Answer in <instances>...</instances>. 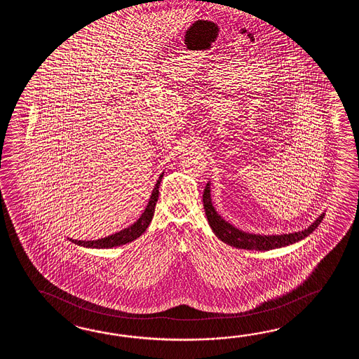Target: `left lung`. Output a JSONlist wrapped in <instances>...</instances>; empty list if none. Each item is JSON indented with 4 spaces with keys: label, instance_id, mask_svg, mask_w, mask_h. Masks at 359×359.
Masks as SVG:
<instances>
[{
    "label": "left lung",
    "instance_id": "8db88e82",
    "mask_svg": "<svg viewBox=\"0 0 359 359\" xmlns=\"http://www.w3.org/2000/svg\"><path fill=\"white\" fill-rule=\"evenodd\" d=\"M203 201H204V209H205L206 218L209 222V226L213 229L217 237H219L223 243L231 245L237 249H246V250H271L276 248H283L286 245L294 244L299 240L308 236L312 233L314 229L318 227L325 213L320 214V217L304 231H299L289 235H277V236H262V235H252L246 233L244 231H240L229 222L224 221L219 214L215 212L212 198H210V186L209 183L205 186V190L203 194Z\"/></svg>",
    "mask_w": 359,
    "mask_h": 359
}]
</instances>
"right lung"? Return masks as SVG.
I'll use <instances>...</instances> for the list:
<instances>
[{
  "label": "right lung",
  "instance_id": "obj_1",
  "mask_svg": "<svg viewBox=\"0 0 359 359\" xmlns=\"http://www.w3.org/2000/svg\"><path fill=\"white\" fill-rule=\"evenodd\" d=\"M161 173L158 182L154 187L153 194L149 200V204L146 206L145 212L142 215L138 218L137 222H135L132 226L128 229H122L119 232H116L111 236L104 237V238H99V240H93V241H82V240H72L74 244L81 245L84 248H97V249H107V248H114V246H121V245L127 244L133 240H136L137 237L141 236L146 229L149 227L150 222L153 219L154 212H155V205L156 201L159 198V186H161V178H163Z\"/></svg>",
  "mask_w": 359,
  "mask_h": 359
}]
</instances>
